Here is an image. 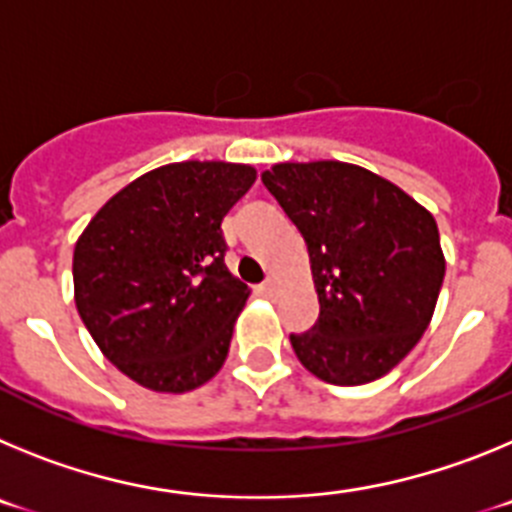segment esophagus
Segmentation results:
<instances>
[{"label":"esophagus","mask_w":512,"mask_h":512,"mask_svg":"<svg viewBox=\"0 0 512 512\" xmlns=\"http://www.w3.org/2000/svg\"><path fill=\"white\" fill-rule=\"evenodd\" d=\"M277 289H279V284H277V279H266L264 284H261V292H264L266 297H274L277 295Z\"/></svg>","instance_id":"esophagus-1"}]
</instances>
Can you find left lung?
Wrapping results in <instances>:
<instances>
[{"label": "left lung", "instance_id": "8db88e82", "mask_svg": "<svg viewBox=\"0 0 512 512\" xmlns=\"http://www.w3.org/2000/svg\"><path fill=\"white\" fill-rule=\"evenodd\" d=\"M261 182L310 253L320 318L289 336L300 364L341 387L392 372L431 323L446 274L431 212L343 161L274 164Z\"/></svg>", "mask_w": 512, "mask_h": 512}]
</instances>
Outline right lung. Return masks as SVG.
I'll list each match as a JSON object with an SVG mask.
<instances>
[{
    "label": "right lung",
    "instance_id": "add662e5",
    "mask_svg": "<svg viewBox=\"0 0 512 512\" xmlns=\"http://www.w3.org/2000/svg\"><path fill=\"white\" fill-rule=\"evenodd\" d=\"M253 182L248 164L158 166L79 235L76 310L107 361L140 387L182 395L225 364L251 289L225 266L220 223Z\"/></svg>",
    "mask_w": 512,
    "mask_h": 512
}]
</instances>
